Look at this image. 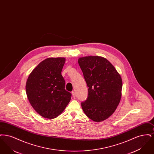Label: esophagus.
Instances as JSON below:
<instances>
[{
  "label": "esophagus",
  "mask_w": 154,
  "mask_h": 154,
  "mask_svg": "<svg viewBox=\"0 0 154 154\" xmlns=\"http://www.w3.org/2000/svg\"><path fill=\"white\" fill-rule=\"evenodd\" d=\"M72 96H73V97L74 98H75V92L73 91V92H72Z\"/></svg>",
  "instance_id": "34e87169"
}]
</instances>
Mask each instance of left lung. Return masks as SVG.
<instances>
[{
	"label": "left lung",
	"instance_id": "1",
	"mask_svg": "<svg viewBox=\"0 0 154 154\" xmlns=\"http://www.w3.org/2000/svg\"><path fill=\"white\" fill-rule=\"evenodd\" d=\"M79 64L88 87L87 99L81 103L84 113L96 122L110 117L122 96L121 75L109 60L102 57H80Z\"/></svg>",
	"mask_w": 154,
	"mask_h": 154
}]
</instances>
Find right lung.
Segmentation results:
<instances>
[{
	"instance_id": "right-lung-1",
	"label": "right lung",
	"mask_w": 154,
	"mask_h": 154,
	"mask_svg": "<svg viewBox=\"0 0 154 154\" xmlns=\"http://www.w3.org/2000/svg\"><path fill=\"white\" fill-rule=\"evenodd\" d=\"M65 60L61 57L44 59L32 71L26 81V93L30 104L45 118L57 117L71 99L61 74Z\"/></svg>"
}]
</instances>
